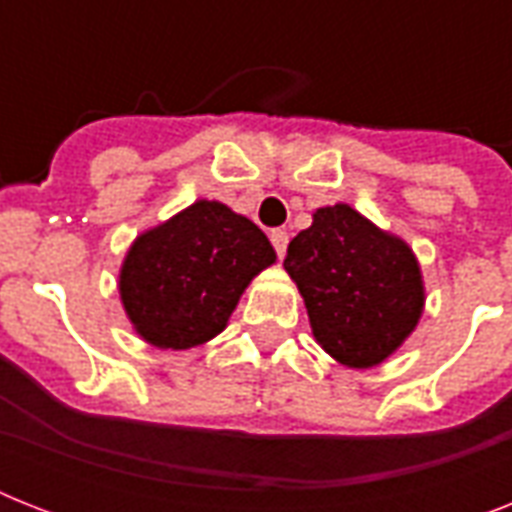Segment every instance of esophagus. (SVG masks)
I'll use <instances>...</instances> for the list:
<instances>
[{
  "label": "esophagus",
  "instance_id": "esophagus-1",
  "mask_svg": "<svg viewBox=\"0 0 512 512\" xmlns=\"http://www.w3.org/2000/svg\"><path fill=\"white\" fill-rule=\"evenodd\" d=\"M271 244H273V249H276V255L284 257V252H287V244H289V233L284 231V228H273Z\"/></svg>",
  "mask_w": 512,
  "mask_h": 512
}]
</instances>
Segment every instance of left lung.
Wrapping results in <instances>:
<instances>
[{"label":"left lung","instance_id":"left-lung-1","mask_svg":"<svg viewBox=\"0 0 512 512\" xmlns=\"http://www.w3.org/2000/svg\"><path fill=\"white\" fill-rule=\"evenodd\" d=\"M284 268L308 308L313 337L353 369L385 361L425 305L417 257L348 204L321 207L289 241Z\"/></svg>","mask_w":512,"mask_h":512}]
</instances>
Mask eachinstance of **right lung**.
I'll return each mask as SVG.
<instances>
[{
	"mask_svg": "<svg viewBox=\"0 0 512 512\" xmlns=\"http://www.w3.org/2000/svg\"><path fill=\"white\" fill-rule=\"evenodd\" d=\"M273 260L252 220L201 199L135 239L119 276L124 311L156 348H193L223 332L241 292Z\"/></svg>",
	"mask_w": 512,
	"mask_h": 512,
	"instance_id": "right-lung-1",
	"label": "right lung"
}]
</instances>
